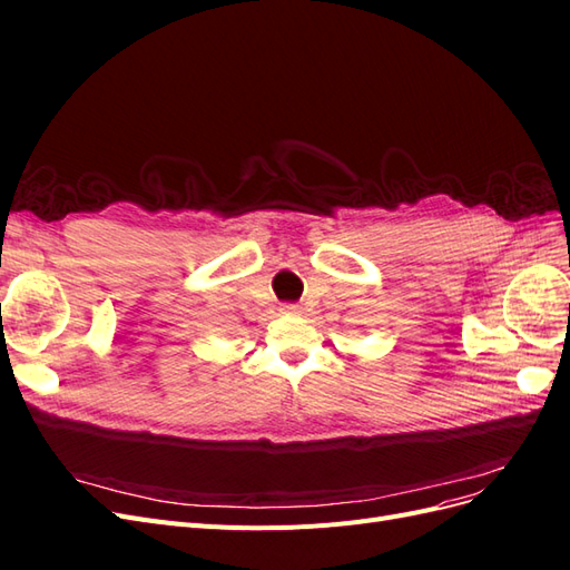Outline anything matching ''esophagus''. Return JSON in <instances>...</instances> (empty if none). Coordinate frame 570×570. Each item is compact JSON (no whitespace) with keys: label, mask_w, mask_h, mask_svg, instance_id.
I'll list each match as a JSON object with an SVG mask.
<instances>
[{"label":"esophagus","mask_w":570,"mask_h":570,"mask_svg":"<svg viewBox=\"0 0 570 570\" xmlns=\"http://www.w3.org/2000/svg\"><path fill=\"white\" fill-rule=\"evenodd\" d=\"M281 312H283V314H299L302 306H299V304H292V302H285V304L281 306Z\"/></svg>","instance_id":"obj_1"}]
</instances>
